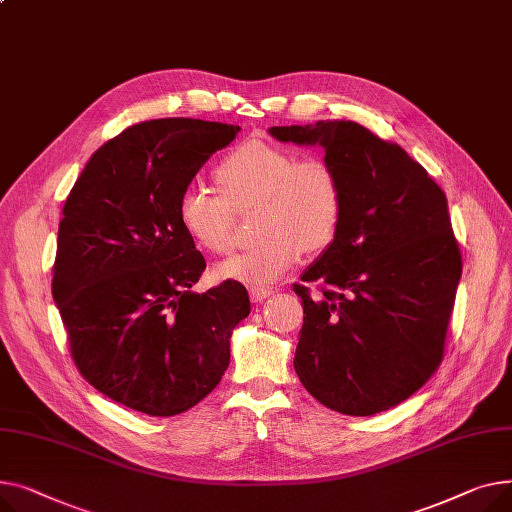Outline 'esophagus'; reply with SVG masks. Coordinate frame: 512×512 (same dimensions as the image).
<instances>
[{
  "instance_id": "34e87169",
  "label": "esophagus",
  "mask_w": 512,
  "mask_h": 512,
  "mask_svg": "<svg viewBox=\"0 0 512 512\" xmlns=\"http://www.w3.org/2000/svg\"><path fill=\"white\" fill-rule=\"evenodd\" d=\"M273 295V289H258V287H250V299L252 304H262L264 299H268Z\"/></svg>"
}]
</instances>
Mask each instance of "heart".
<instances>
[{
  "label": "heart",
  "instance_id": "1",
  "mask_svg": "<svg viewBox=\"0 0 512 512\" xmlns=\"http://www.w3.org/2000/svg\"><path fill=\"white\" fill-rule=\"evenodd\" d=\"M221 194L194 182L177 202V221L192 242L223 254L233 242V210L258 204L256 242L215 266L221 281L266 289L308 252L333 242L343 215L339 179L326 163L297 161L264 140L235 146L217 167Z\"/></svg>",
  "mask_w": 512,
  "mask_h": 512
}]
</instances>
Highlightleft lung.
Returning <instances> with one entry per match:
<instances>
[{
    "instance_id": "8db88e82",
    "label": "left lung",
    "mask_w": 512,
    "mask_h": 512,
    "mask_svg": "<svg viewBox=\"0 0 512 512\" xmlns=\"http://www.w3.org/2000/svg\"><path fill=\"white\" fill-rule=\"evenodd\" d=\"M279 142L320 146L339 179L341 225L302 281L293 368L308 393L345 415L409 399L438 368L461 279L444 192L399 144L355 122L275 126Z\"/></svg>"
}]
</instances>
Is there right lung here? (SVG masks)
Returning <instances> with one entry per match:
<instances>
[{"mask_svg": "<svg viewBox=\"0 0 512 512\" xmlns=\"http://www.w3.org/2000/svg\"><path fill=\"white\" fill-rule=\"evenodd\" d=\"M239 126L150 119L90 157L64 204L51 293L80 374L134 411L171 417L213 390L250 314L244 285L192 291L206 262L177 202Z\"/></svg>", "mask_w": 512, "mask_h": 512, "instance_id": "obj_1", "label": "right lung"}]
</instances>
